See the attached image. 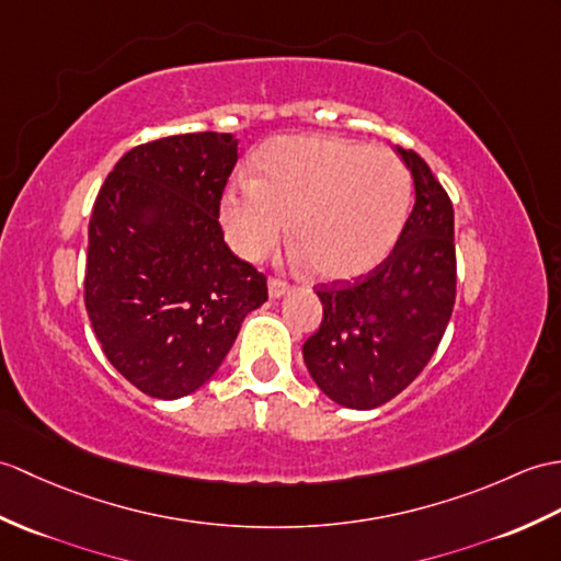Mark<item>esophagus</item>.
I'll return each instance as SVG.
<instances>
[{
  "mask_svg": "<svg viewBox=\"0 0 561 561\" xmlns=\"http://www.w3.org/2000/svg\"><path fill=\"white\" fill-rule=\"evenodd\" d=\"M289 289H291V284L279 279V277H270V282H267V291H270L272 298H279V296H284Z\"/></svg>",
  "mask_w": 561,
  "mask_h": 561,
  "instance_id": "obj_1",
  "label": "esophagus"
}]
</instances>
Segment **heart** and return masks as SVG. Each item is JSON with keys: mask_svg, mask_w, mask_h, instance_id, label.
Listing matches in <instances>:
<instances>
[{"mask_svg": "<svg viewBox=\"0 0 561 561\" xmlns=\"http://www.w3.org/2000/svg\"><path fill=\"white\" fill-rule=\"evenodd\" d=\"M411 203L409 169L387 148L334 136H289L267 146L255 181L221 198L231 249L265 255L291 219L298 255L322 279H351L392 249Z\"/></svg>", "mask_w": 561, "mask_h": 561, "instance_id": "heart-1", "label": "heart"}]
</instances>
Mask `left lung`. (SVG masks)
Instances as JSON below:
<instances>
[{
	"label": "left lung",
	"mask_w": 561,
	"mask_h": 561,
	"mask_svg": "<svg viewBox=\"0 0 561 561\" xmlns=\"http://www.w3.org/2000/svg\"><path fill=\"white\" fill-rule=\"evenodd\" d=\"M399 154L415 203L394 251L354 282L318 286L322 322L304 344L316 385L360 411L382 407L421 375L457 301L451 201L419 152Z\"/></svg>",
	"instance_id": "8db88e82"
}]
</instances>
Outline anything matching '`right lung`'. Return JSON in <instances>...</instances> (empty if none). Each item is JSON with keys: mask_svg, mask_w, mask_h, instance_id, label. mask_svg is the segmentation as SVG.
Wrapping results in <instances>:
<instances>
[{"mask_svg": "<svg viewBox=\"0 0 561 561\" xmlns=\"http://www.w3.org/2000/svg\"><path fill=\"white\" fill-rule=\"evenodd\" d=\"M239 160L233 134H179L128 150L88 227L85 310L104 356L154 399L210 380L267 277L225 243L219 203Z\"/></svg>", "mask_w": 561, "mask_h": 561, "instance_id": "obj_1", "label": "right lung"}]
</instances>
